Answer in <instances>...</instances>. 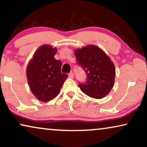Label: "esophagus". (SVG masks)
<instances>
[{
	"instance_id": "1",
	"label": "esophagus",
	"mask_w": 147,
	"mask_h": 147,
	"mask_svg": "<svg viewBox=\"0 0 147 147\" xmlns=\"http://www.w3.org/2000/svg\"><path fill=\"white\" fill-rule=\"evenodd\" d=\"M68 75H69V77H70V78H73V77H74V74H73V72H70L69 74H68Z\"/></svg>"
}]
</instances>
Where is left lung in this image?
I'll return each instance as SVG.
<instances>
[{"instance_id":"8db88e82","label":"left lung","mask_w":147,"mask_h":147,"mask_svg":"<svg viewBox=\"0 0 147 147\" xmlns=\"http://www.w3.org/2000/svg\"><path fill=\"white\" fill-rule=\"evenodd\" d=\"M77 64L85 70L87 79L79 83L81 91L93 98L101 99L109 93L114 83L113 63L98 47L90 45L75 51Z\"/></svg>"}]
</instances>
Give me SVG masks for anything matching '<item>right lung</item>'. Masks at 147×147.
<instances>
[{
    "instance_id": "right-lung-1",
    "label": "right lung",
    "mask_w": 147,
    "mask_h": 147,
    "mask_svg": "<svg viewBox=\"0 0 147 147\" xmlns=\"http://www.w3.org/2000/svg\"><path fill=\"white\" fill-rule=\"evenodd\" d=\"M56 48L45 45L38 48L27 68V77L33 94L47 102L59 93L67 74L61 72L62 62L56 60Z\"/></svg>"
}]
</instances>
